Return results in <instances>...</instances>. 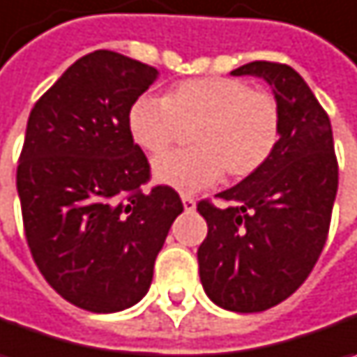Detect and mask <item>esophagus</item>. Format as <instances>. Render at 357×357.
Listing matches in <instances>:
<instances>
[{
  "label": "esophagus",
  "mask_w": 357,
  "mask_h": 357,
  "mask_svg": "<svg viewBox=\"0 0 357 357\" xmlns=\"http://www.w3.org/2000/svg\"><path fill=\"white\" fill-rule=\"evenodd\" d=\"M183 206H185V211H195L197 208V201L192 199V197H188V195H183Z\"/></svg>",
  "instance_id": "34e87169"
}]
</instances>
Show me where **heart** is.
<instances>
[{
    "label": "heart",
    "mask_w": 357,
    "mask_h": 357,
    "mask_svg": "<svg viewBox=\"0 0 357 357\" xmlns=\"http://www.w3.org/2000/svg\"><path fill=\"white\" fill-rule=\"evenodd\" d=\"M192 128V149L169 152L154 160V178L192 192L229 178L255 174L275 152L281 110L275 96L251 90L237 78H195L172 86L165 98L140 96L128 110L134 142L160 154Z\"/></svg>",
    "instance_id": "1"
}]
</instances>
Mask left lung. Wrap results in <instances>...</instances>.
I'll return each instance as SVG.
<instances>
[{
  "label": "left lung",
  "instance_id": "1",
  "mask_svg": "<svg viewBox=\"0 0 357 357\" xmlns=\"http://www.w3.org/2000/svg\"><path fill=\"white\" fill-rule=\"evenodd\" d=\"M231 74L273 88L281 136L255 174L217 195L227 206L197 205L208 227L197 257L213 303L255 313L295 294L317 263L337 192V158L330 118L291 66L251 62Z\"/></svg>",
  "mask_w": 357,
  "mask_h": 357
}]
</instances>
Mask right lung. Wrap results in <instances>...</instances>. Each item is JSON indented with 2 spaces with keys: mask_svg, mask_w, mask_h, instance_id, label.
I'll use <instances>...</instances> for the list:
<instances>
[{
  "mask_svg": "<svg viewBox=\"0 0 357 357\" xmlns=\"http://www.w3.org/2000/svg\"><path fill=\"white\" fill-rule=\"evenodd\" d=\"M158 70L110 50L72 63L36 102L17 165L26 239L45 281L86 312L114 313L151 287L183 213L174 188L142 190L151 165L128 110Z\"/></svg>",
  "mask_w": 357,
  "mask_h": 357,
  "instance_id": "add662e5",
  "label": "right lung"
}]
</instances>
